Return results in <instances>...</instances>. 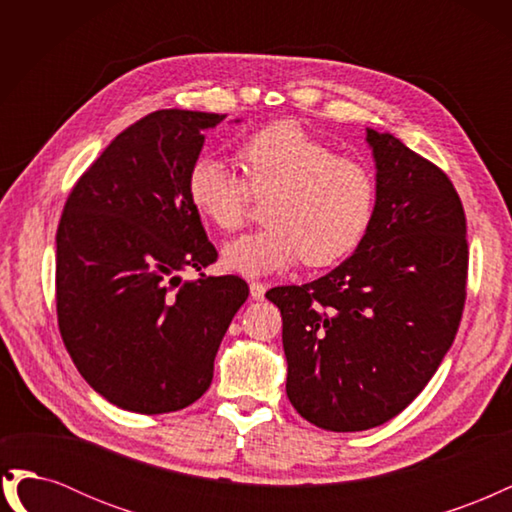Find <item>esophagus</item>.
<instances>
[{
  "instance_id": "obj_1",
  "label": "esophagus",
  "mask_w": 512,
  "mask_h": 512,
  "mask_svg": "<svg viewBox=\"0 0 512 512\" xmlns=\"http://www.w3.org/2000/svg\"><path fill=\"white\" fill-rule=\"evenodd\" d=\"M265 292H267V286H265V284H260V282H252V284H250V294H252L254 301L265 299Z\"/></svg>"
}]
</instances>
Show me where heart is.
Masks as SVG:
<instances>
[{
	"label": "heart",
	"mask_w": 512,
	"mask_h": 512,
	"mask_svg": "<svg viewBox=\"0 0 512 512\" xmlns=\"http://www.w3.org/2000/svg\"><path fill=\"white\" fill-rule=\"evenodd\" d=\"M243 176L218 158H198L188 196L211 226L232 232L245 224L252 196L271 198L267 228L230 241L222 262L247 277L282 271L303 258L309 267L335 265L363 241L376 205L367 164L333 149L299 123L280 121L241 145Z\"/></svg>",
	"instance_id": "b5f03b06"
}]
</instances>
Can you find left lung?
<instances>
[{"instance_id":"8db88e82","label":"left lung","mask_w":512,"mask_h":512,"mask_svg":"<svg viewBox=\"0 0 512 512\" xmlns=\"http://www.w3.org/2000/svg\"><path fill=\"white\" fill-rule=\"evenodd\" d=\"M376 205L354 254L303 286H277L286 393L305 421L363 431L425 389L466 303V213L442 170L367 128Z\"/></svg>"}]
</instances>
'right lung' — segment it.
I'll return each mask as SVG.
<instances>
[{
  "label": "right lung",
  "instance_id": "obj_1",
  "mask_svg": "<svg viewBox=\"0 0 512 512\" xmlns=\"http://www.w3.org/2000/svg\"><path fill=\"white\" fill-rule=\"evenodd\" d=\"M226 115L162 108L108 145L57 228V320L87 384L121 410L175 412L203 395L250 288L218 260L188 196L205 130ZM198 281L183 283L179 270Z\"/></svg>",
  "mask_w": 512,
  "mask_h": 512
}]
</instances>
